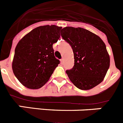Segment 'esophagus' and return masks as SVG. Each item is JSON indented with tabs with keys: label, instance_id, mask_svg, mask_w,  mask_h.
<instances>
[{
	"label": "esophagus",
	"instance_id": "34e87169",
	"mask_svg": "<svg viewBox=\"0 0 123 123\" xmlns=\"http://www.w3.org/2000/svg\"><path fill=\"white\" fill-rule=\"evenodd\" d=\"M60 61H61V64H62L63 62H64V59H61V60H60Z\"/></svg>",
	"mask_w": 123,
	"mask_h": 123
}]
</instances>
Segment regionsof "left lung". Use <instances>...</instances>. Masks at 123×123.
I'll list each match as a JSON object with an SVG mask.
<instances>
[{
    "mask_svg": "<svg viewBox=\"0 0 123 123\" xmlns=\"http://www.w3.org/2000/svg\"><path fill=\"white\" fill-rule=\"evenodd\" d=\"M61 35L71 46L74 55V67L66 70L70 80L81 90L100 84L110 67V56L102 40L81 27H64Z\"/></svg>",
    "mask_w": 123,
    "mask_h": 123,
    "instance_id": "8db88e82",
    "label": "left lung"
}]
</instances>
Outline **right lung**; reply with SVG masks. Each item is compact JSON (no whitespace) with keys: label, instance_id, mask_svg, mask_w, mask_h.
I'll return each mask as SVG.
<instances>
[{"label":"right lung","instance_id":"1","mask_svg":"<svg viewBox=\"0 0 123 123\" xmlns=\"http://www.w3.org/2000/svg\"><path fill=\"white\" fill-rule=\"evenodd\" d=\"M61 29L55 25L39 26L16 45L12 69L19 81L27 88L42 87L60 63L54 55L53 45L60 38Z\"/></svg>","mask_w":123,"mask_h":123}]
</instances>
